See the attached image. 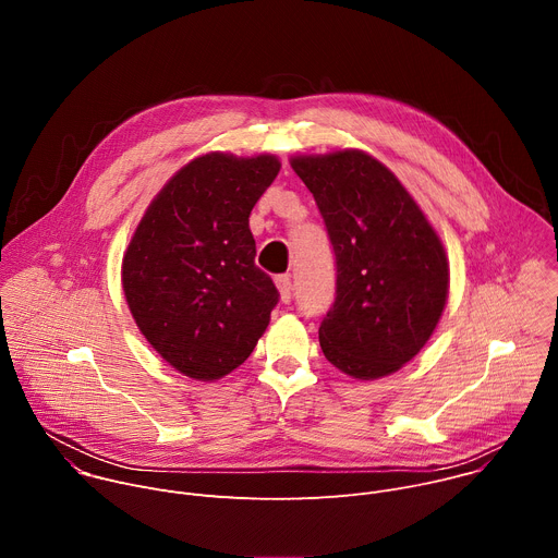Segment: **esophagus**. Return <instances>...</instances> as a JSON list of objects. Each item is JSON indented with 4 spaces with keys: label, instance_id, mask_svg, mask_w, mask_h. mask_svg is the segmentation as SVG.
<instances>
[{
    "label": "esophagus",
    "instance_id": "34e87169",
    "mask_svg": "<svg viewBox=\"0 0 558 558\" xmlns=\"http://www.w3.org/2000/svg\"><path fill=\"white\" fill-rule=\"evenodd\" d=\"M276 287H278V293H280V300L287 304L291 300V278L287 274L278 276L276 278Z\"/></svg>",
    "mask_w": 558,
    "mask_h": 558
}]
</instances>
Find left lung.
Instances as JSON below:
<instances>
[{
  "instance_id": "left-lung-1",
  "label": "left lung",
  "mask_w": 558,
  "mask_h": 558,
  "mask_svg": "<svg viewBox=\"0 0 558 558\" xmlns=\"http://www.w3.org/2000/svg\"><path fill=\"white\" fill-rule=\"evenodd\" d=\"M320 209L338 267L320 325L325 357L355 379L400 371L430 340L448 300L441 238L415 198L362 149L291 156Z\"/></svg>"
}]
</instances>
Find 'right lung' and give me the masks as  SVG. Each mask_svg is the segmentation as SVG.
<instances>
[{
	"instance_id": "obj_1",
	"label": "right lung",
	"mask_w": 558,
	"mask_h": 558,
	"mask_svg": "<svg viewBox=\"0 0 558 558\" xmlns=\"http://www.w3.org/2000/svg\"><path fill=\"white\" fill-rule=\"evenodd\" d=\"M278 172L274 154L196 156L154 196L123 254L138 331L192 379L241 366L269 325L278 289L254 263L250 214Z\"/></svg>"
}]
</instances>
